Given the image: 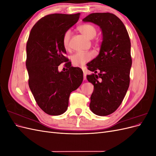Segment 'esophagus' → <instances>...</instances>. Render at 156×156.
Returning <instances> with one entry per match:
<instances>
[{
    "mask_svg": "<svg viewBox=\"0 0 156 156\" xmlns=\"http://www.w3.org/2000/svg\"><path fill=\"white\" fill-rule=\"evenodd\" d=\"M82 69H83V74H84V80H86V68L83 67Z\"/></svg>",
    "mask_w": 156,
    "mask_h": 156,
    "instance_id": "esophagus-1",
    "label": "esophagus"
}]
</instances>
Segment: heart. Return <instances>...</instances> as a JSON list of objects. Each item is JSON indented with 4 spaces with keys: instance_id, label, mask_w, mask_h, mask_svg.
Instances as JSON below:
<instances>
[{
    "instance_id": "b5f03b06",
    "label": "heart",
    "mask_w": 156,
    "mask_h": 156,
    "mask_svg": "<svg viewBox=\"0 0 156 156\" xmlns=\"http://www.w3.org/2000/svg\"><path fill=\"white\" fill-rule=\"evenodd\" d=\"M79 32L87 37L88 39H92L96 35V29L92 25L84 24L78 27ZM71 36V30H68L64 33L62 40L63 46L65 49H68L69 47V41ZM92 54L90 52L79 51L77 52L71 56V60L72 64L75 66H81L90 60L92 58Z\"/></svg>"
}]
</instances>
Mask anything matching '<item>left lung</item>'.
Wrapping results in <instances>:
<instances>
[{
	"instance_id": "1",
	"label": "left lung",
	"mask_w": 156,
	"mask_h": 156,
	"mask_svg": "<svg viewBox=\"0 0 156 156\" xmlns=\"http://www.w3.org/2000/svg\"><path fill=\"white\" fill-rule=\"evenodd\" d=\"M100 27L102 41L100 52L87 66L94 85L90 108L98 116H107L120 105L129 85L132 64L131 42L124 23L115 14L93 13L83 20Z\"/></svg>"
}]
</instances>
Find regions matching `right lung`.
<instances>
[{"mask_svg":"<svg viewBox=\"0 0 156 156\" xmlns=\"http://www.w3.org/2000/svg\"><path fill=\"white\" fill-rule=\"evenodd\" d=\"M79 16L54 13L42 17L32 27L27 41L29 85L37 104L49 115L66 111L70 93L83 82L82 69L71 66L62 44L64 33L78 21ZM64 62H67L69 69L59 72L58 66Z\"/></svg>","mask_w":156,"mask_h":156,"instance_id":"1","label":"right lung"}]
</instances>
